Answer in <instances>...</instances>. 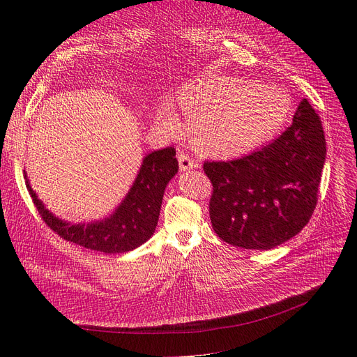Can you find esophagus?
Returning <instances> with one entry per match:
<instances>
[{
    "mask_svg": "<svg viewBox=\"0 0 357 357\" xmlns=\"http://www.w3.org/2000/svg\"><path fill=\"white\" fill-rule=\"evenodd\" d=\"M178 160H179V167H181L182 172L190 171V169H194V167H198L197 162H194L190 156H186V155L182 153V152L178 153Z\"/></svg>",
    "mask_w": 357,
    "mask_h": 357,
    "instance_id": "1",
    "label": "esophagus"
}]
</instances>
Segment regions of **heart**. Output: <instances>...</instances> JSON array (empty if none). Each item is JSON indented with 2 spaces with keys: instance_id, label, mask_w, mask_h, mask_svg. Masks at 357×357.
<instances>
[{
  "instance_id": "b5f03b06",
  "label": "heart",
  "mask_w": 357,
  "mask_h": 357,
  "mask_svg": "<svg viewBox=\"0 0 357 357\" xmlns=\"http://www.w3.org/2000/svg\"><path fill=\"white\" fill-rule=\"evenodd\" d=\"M179 108L190 121L197 152L231 159L271 140L287 123L292 105L288 93L278 86L207 75L181 91ZM158 123L169 135L182 131L171 104L159 108Z\"/></svg>"
}]
</instances>
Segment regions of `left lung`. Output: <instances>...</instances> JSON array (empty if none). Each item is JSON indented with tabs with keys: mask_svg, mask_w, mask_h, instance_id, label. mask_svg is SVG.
Wrapping results in <instances>:
<instances>
[{
	"mask_svg": "<svg viewBox=\"0 0 357 357\" xmlns=\"http://www.w3.org/2000/svg\"><path fill=\"white\" fill-rule=\"evenodd\" d=\"M326 153L321 120L303 100L291 127L269 144L236 160L205 162L217 236L241 249L269 250L298 234L317 205Z\"/></svg>",
	"mask_w": 357,
	"mask_h": 357,
	"instance_id": "obj_1",
	"label": "left lung"
}]
</instances>
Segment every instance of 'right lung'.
Returning a JSON list of instances; mask_svg holds the SVG:
<instances>
[{
	"label": "right lung",
	"mask_w": 357,
	"mask_h": 357,
	"mask_svg": "<svg viewBox=\"0 0 357 357\" xmlns=\"http://www.w3.org/2000/svg\"><path fill=\"white\" fill-rule=\"evenodd\" d=\"M172 147L150 152L143 158L137 176L127 195L108 217L91 222L65 221L50 213L37 198L24 171L27 191L43 221L62 238L104 253H126L142 246L153 236L166 185L178 174Z\"/></svg>",
	"instance_id": "1"
}]
</instances>
